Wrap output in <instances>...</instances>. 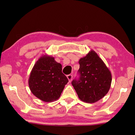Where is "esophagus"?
I'll return each instance as SVG.
<instances>
[{
  "label": "esophagus",
  "mask_w": 135,
  "mask_h": 135,
  "mask_svg": "<svg viewBox=\"0 0 135 135\" xmlns=\"http://www.w3.org/2000/svg\"><path fill=\"white\" fill-rule=\"evenodd\" d=\"M67 78L69 80V82H71L72 80V78H73V75L71 74H69L67 75Z\"/></svg>",
  "instance_id": "esophagus-1"
}]
</instances>
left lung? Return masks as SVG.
<instances>
[{
    "label": "left lung",
    "mask_w": 135,
    "mask_h": 135,
    "mask_svg": "<svg viewBox=\"0 0 135 135\" xmlns=\"http://www.w3.org/2000/svg\"><path fill=\"white\" fill-rule=\"evenodd\" d=\"M79 78L72 81L79 99L87 103H95L109 91L112 74L104 61L93 50L79 61Z\"/></svg>",
    "instance_id": "1"
}]
</instances>
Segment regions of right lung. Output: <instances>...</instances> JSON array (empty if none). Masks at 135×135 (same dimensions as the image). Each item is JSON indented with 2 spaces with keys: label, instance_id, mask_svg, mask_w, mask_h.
<instances>
[{
  "label": "right lung",
  "instance_id": "1",
  "mask_svg": "<svg viewBox=\"0 0 135 135\" xmlns=\"http://www.w3.org/2000/svg\"><path fill=\"white\" fill-rule=\"evenodd\" d=\"M69 81L62 72V65L54 57L43 55L35 64L28 78L31 92L44 102L59 99L65 85Z\"/></svg>",
  "mask_w": 135,
  "mask_h": 135
}]
</instances>
